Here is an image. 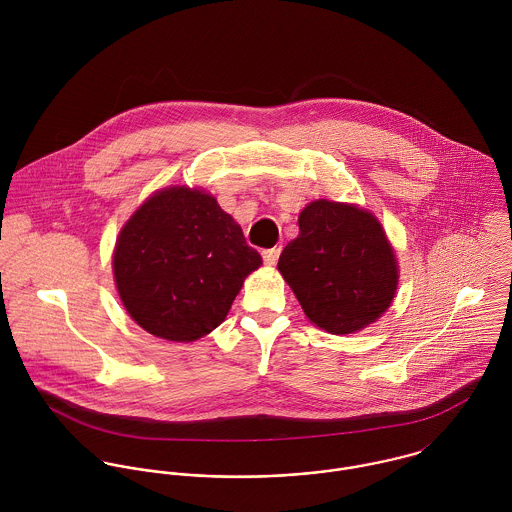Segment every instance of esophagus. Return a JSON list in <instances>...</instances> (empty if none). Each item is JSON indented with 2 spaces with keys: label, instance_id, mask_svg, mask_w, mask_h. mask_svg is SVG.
I'll return each mask as SVG.
<instances>
[{
  "label": "esophagus",
  "instance_id": "obj_1",
  "mask_svg": "<svg viewBox=\"0 0 512 512\" xmlns=\"http://www.w3.org/2000/svg\"><path fill=\"white\" fill-rule=\"evenodd\" d=\"M280 252H282V248H270V250H264L262 252V258H264V264L266 266H276V262H278V258H280Z\"/></svg>",
  "mask_w": 512,
  "mask_h": 512
}]
</instances>
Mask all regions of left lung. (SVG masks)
<instances>
[{"label": "left lung", "instance_id": "8db88e82", "mask_svg": "<svg viewBox=\"0 0 512 512\" xmlns=\"http://www.w3.org/2000/svg\"><path fill=\"white\" fill-rule=\"evenodd\" d=\"M303 313L333 335L374 323L398 288L394 250L361 207L319 199L299 213V236L278 262Z\"/></svg>", "mask_w": 512, "mask_h": 512}]
</instances>
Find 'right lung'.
<instances>
[{"label":"right lung","mask_w":512,"mask_h":512,"mask_svg":"<svg viewBox=\"0 0 512 512\" xmlns=\"http://www.w3.org/2000/svg\"><path fill=\"white\" fill-rule=\"evenodd\" d=\"M260 264L217 199L189 187L151 195L120 230L112 260L130 317L147 333L177 343L217 329Z\"/></svg>","instance_id":"1"}]
</instances>
